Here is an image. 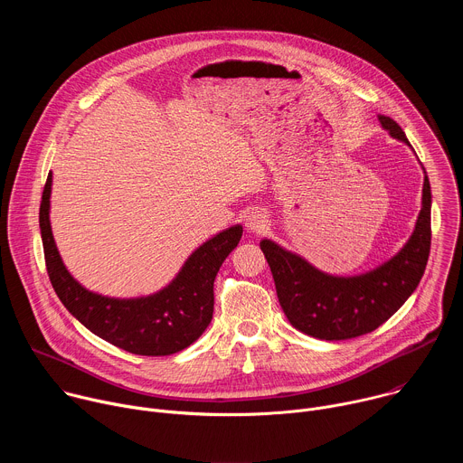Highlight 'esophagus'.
<instances>
[{"instance_id": "esophagus-1", "label": "esophagus", "mask_w": 463, "mask_h": 463, "mask_svg": "<svg viewBox=\"0 0 463 463\" xmlns=\"http://www.w3.org/2000/svg\"><path fill=\"white\" fill-rule=\"evenodd\" d=\"M269 225V220L266 216V213L263 211H252L245 216V229L249 232H254V234H260L268 229Z\"/></svg>"}]
</instances>
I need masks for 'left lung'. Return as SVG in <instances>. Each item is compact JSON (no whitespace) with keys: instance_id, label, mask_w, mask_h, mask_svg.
Segmentation results:
<instances>
[{"instance_id":"8db88e82","label":"left lung","mask_w":463,"mask_h":463,"mask_svg":"<svg viewBox=\"0 0 463 463\" xmlns=\"http://www.w3.org/2000/svg\"><path fill=\"white\" fill-rule=\"evenodd\" d=\"M388 134L411 146L393 118L379 115ZM421 211L403 249L379 268L355 277L327 275L300 254L273 240L260 249L271 268L279 302L298 332L322 341H345L373 332L398 311L418 288L430 252V183L423 168Z\"/></svg>"}]
</instances>
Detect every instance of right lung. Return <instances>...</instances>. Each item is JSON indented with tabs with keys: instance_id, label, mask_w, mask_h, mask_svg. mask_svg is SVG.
<instances>
[{
	"instance_id": "add662e5",
	"label": "right lung",
	"mask_w": 463,
	"mask_h": 463,
	"mask_svg": "<svg viewBox=\"0 0 463 463\" xmlns=\"http://www.w3.org/2000/svg\"><path fill=\"white\" fill-rule=\"evenodd\" d=\"M52 174L42 194L40 232L49 280L68 311L91 334L136 355H172L190 346L213 320L214 279L225 258L241 238V225H232L197 247L175 279L161 291L137 298H113L79 284L63 266L51 222Z\"/></svg>"
}]
</instances>
